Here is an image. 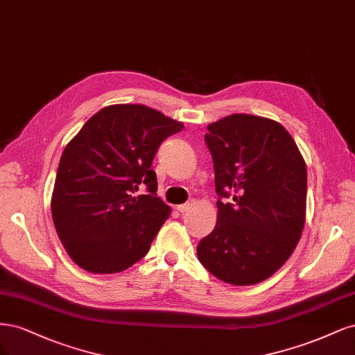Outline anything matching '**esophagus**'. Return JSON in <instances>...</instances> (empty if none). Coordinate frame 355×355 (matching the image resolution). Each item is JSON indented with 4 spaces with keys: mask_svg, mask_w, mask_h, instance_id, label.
Instances as JSON below:
<instances>
[{
    "mask_svg": "<svg viewBox=\"0 0 355 355\" xmlns=\"http://www.w3.org/2000/svg\"><path fill=\"white\" fill-rule=\"evenodd\" d=\"M191 207H193V203H182V205H178V207H177V211H178V212H181V214H184V212L190 211V209H191Z\"/></svg>",
    "mask_w": 355,
    "mask_h": 355,
    "instance_id": "34e87169",
    "label": "esophagus"
}]
</instances>
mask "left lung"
<instances>
[{"label":"left lung","instance_id":"1","mask_svg":"<svg viewBox=\"0 0 355 355\" xmlns=\"http://www.w3.org/2000/svg\"><path fill=\"white\" fill-rule=\"evenodd\" d=\"M216 202L212 233L198 245L216 279L252 286L271 277L298 245L306 212V165L279 122L234 113L208 125Z\"/></svg>","mask_w":355,"mask_h":355}]
</instances>
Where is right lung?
<instances>
[{
    "label": "right lung",
    "instance_id": "1",
    "mask_svg": "<svg viewBox=\"0 0 355 355\" xmlns=\"http://www.w3.org/2000/svg\"><path fill=\"white\" fill-rule=\"evenodd\" d=\"M184 123L144 105H112L64 147L51 196L55 232L78 267L94 274L130 268L150 248L171 208L156 198L159 146ZM141 184L148 195L134 197Z\"/></svg>",
    "mask_w": 355,
    "mask_h": 355
}]
</instances>
